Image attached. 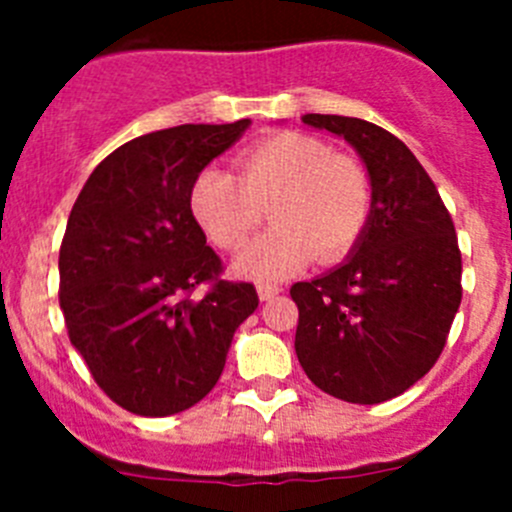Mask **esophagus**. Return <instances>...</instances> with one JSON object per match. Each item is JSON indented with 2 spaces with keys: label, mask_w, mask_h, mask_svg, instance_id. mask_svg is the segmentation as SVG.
<instances>
[{
  "label": "esophagus",
  "mask_w": 512,
  "mask_h": 512,
  "mask_svg": "<svg viewBox=\"0 0 512 512\" xmlns=\"http://www.w3.org/2000/svg\"><path fill=\"white\" fill-rule=\"evenodd\" d=\"M256 292H259V300L266 302V300H274V297H277L282 289H279L277 284H259V287H256Z\"/></svg>",
  "instance_id": "1"
}]
</instances>
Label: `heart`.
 Returning a JSON list of instances; mask_svg holds the SVG:
<instances>
[{"label": "heart", "instance_id": "1", "mask_svg": "<svg viewBox=\"0 0 512 512\" xmlns=\"http://www.w3.org/2000/svg\"><path fill=\"white\" fill-rule=\"evenodd\" d=\"M238 176L205 169L192 184L189 207L217 248L235 251L264 223L274 228L235 259L243 277L284 279L315 256L343 259L372 215V179L359 158L333 153L305 133H274L248 146L235 161Z\"/></svg>", "mask_w": 512, "mask_h": 512}]
</instances>
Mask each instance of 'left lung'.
I'll list each match as a JSON object with an SVG mask.
<instances>
[{"label": "left lung", "mask_w": 512, "mask_h": 512, "mask_svg": "<svg viewBox=\"0 0 512 512\" xmlns=\"http://www.w3.org/2000/svg\"><path fill=\"white\" fill-rule=\"evenodd\" d=\"M341 135L372 179V215L348 259L292 284L295 351L315 387L359 405L392 400L431 372L461 302V251L436 184L374 122L305 115Z\"/></svg>", "instance_id": "8db88e82"}]
</instances>
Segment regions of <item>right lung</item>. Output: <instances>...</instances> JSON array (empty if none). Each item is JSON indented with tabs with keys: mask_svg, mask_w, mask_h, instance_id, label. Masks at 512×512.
Returning a JSON list of instances; mask_svg holds the SVG:
<instances>
[{
	"mask_svg": "<svg viewBox=\"0 0 512 512\" xmlns=\"http://www.w3.org/2000/svg\"><path fill=\"white\" fill-rule=\"evenodd\" d=\"M251 120L176 125L140 135L92 171L58 256L74 348L120 408L146 418L182 413L212 390L238 325L259 307L223 264L189 207L194 179ZM210 283L205 298H192Z\"/></svg>",
	"mask_w": 512,
	"mask_h": 512,
	"instance_id": "1",
	"label": "right lung"
}]
</instances>
